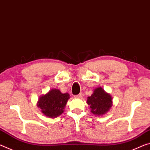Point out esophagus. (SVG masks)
Segmentation results:
<instances>
[{
  "label": "esophagus",
  "instance_id": "34e87169",
  "mask_svg": "<svg viewBox=\"0 0 150 150\" xmlns=\"http://www.w3.org/2000/svg\"><path fill=\"white\" fill-rule=\"evenodd\" d=\"M82 96H83V94H82V93H79V95H77V96H75V98L80 99V98H81Z\"/></svg>",
  "mask_w": 150,
  "mask_h": 150
}]
</instances>
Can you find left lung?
Returning <instances> with one entry per match:
<instances>
[{"mask_svg": "<svg viewBox=\"0 0 150 150\" xmlns=\"http://www.w3.org/2000/svg\"><path fill=\"white\" fill-rule=\"evenodd\" d=\"M87 103L89 105L91 112L94 115L102 116L109 111L113 105V98L101 87L94 89L93 94L87 97Z\"/></svg>", "mask_w": 150, "mask_h": 150, "instance_id": "obj_1", "label": "left lung"}]
</instances>
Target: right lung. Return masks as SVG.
Returning <instances> with one entry per match:
<instances>
[{
	"instance_id": "1",
	"label": "right lung",
	"mask_w": 150,
	"mask_h": 150,
	"mask_svg": "<svg viewBox=\"0 0 150 150\" xmlns=\"http://www.w3.org/2000/svg\"><path fill=\"white\" fill-rule=\"evenodd\" d=\"M69 98L68 93H63L59 89H51L46 94L39 97L37 105L47 117L56 118L63 113Z\"/></svg>"
}]
</instances>
